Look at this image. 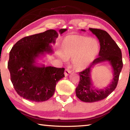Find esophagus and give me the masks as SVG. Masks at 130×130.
<instances>
[{
	"mask_svg": "<svg viewBox=\"0 0 130 130\" xmlns=\"http://www.w3.org/2000/svg\"><path fill=\"white\" fill-rule=\"evenodd\" d=\"M70 73H71V70H70L69 69H68V68H66L65 70V72H64L65 76H68V75H69V74Z\"/></svg>",
	"mask_w": 130,
	"mask_h": 130,
	"instance_id": "34e87169",
	"label": "esophagus"
}]
</instances>
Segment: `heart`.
Instances as JSON below:
<instances>
[{
    "instance_id": "obj_1",
    "label": "heart",
    "mask_w": 130,
    "mask_h": 130,
    "mask_svg": "<svg viewBox=\"0 0 130 130\" xmlns=\"http://www.w3.org/2000/svg\"><path fill=\"white\" fill-rule=\"evenodd\" d=\"M99 50V43L96 39L80 35H69L62 41L61 57L63 60L72 58L73 68L81 70L88 67Z\"/></svg>"
}]
</instances>
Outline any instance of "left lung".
Segmentation results:
<instances>
[{
    "instance_id": "obj_1",
    "label": "left lung",
    "mask_w": 130,
    "mask_h": 130,
    "mask_svg": "<svg viewBox=\"0 0 130 130\" xmlns=\"http://www.w3.org/2000/svg\"><path fill=\"white\" fill-rule=\"evenodd\" d=\"M89 29L99 40L100 50L99 57L94 60L89 67L78 72L80 82L76 88V93L77 97L83 102L93 103L104 99L115 90L123 68V61L120 49L107 31L98 28H89ZM104 61H108L113 67L114 78L109 86L105 89L98 90L92 87L90 79L91 68L97 63Z\"/></svg>"
}]
</instances>
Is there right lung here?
I'll return each mask as SVG.
<instances>
[{"label": "right lung", "mask_w": 130, "mask_h": 130, "mask_svg": "<svg viewBox=\"0 0 130 130\" xmlns=\"http://www.w3.org/2000/svg\"><path fill=\"white\" fill-rule=\"evenodd\" d=\"M67 31L60 29V32ZM58 34L54 30L25 37L18 41L10 52L8 69L11 81L17 93L36 102L46 101L54 93L57 83L65 77V69L37 67L36 58L40 54L52 53L50 43H54Z\"/></svg>", "instance_id": "1"}]
</instances>
